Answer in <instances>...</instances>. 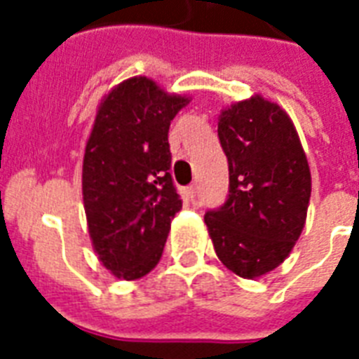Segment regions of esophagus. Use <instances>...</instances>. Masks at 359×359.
Returning a JSON list of instances; mask_svg holds the SVG:
<instances>
[{"instance_id": "1", "label": "esophagus", "mask_w": 359, "mask_h": 359, "mask_svg": "<svg viewBox=\"0 0 359 359\" xmlns=\"http://www.w3.org/2000/svg\"><path fill=\"white\" fill-rule=\"evenodd\" d=\"M184 197L190 203H196L197 201V186H190V188H186Z\"/></svg>"}]
</instances>
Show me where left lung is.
I'll use <instances>...</instances> for the list:
<instances>
[{
	"label": "left lung",
	"instance_id": "8db88e82",
	"mask_svg": "<svg viewBox=\"0 0 359 359\" xmlns=\"http://www.w3.org/2000/svg\"><path fill=\"white\" fill-rule=\"evenodd\" d=\"M229 163V196L205 214L216 255L245 279L272 272L306 225L311 173L290 117L255 97L231 104L218 121Z\"/></svg>",
	"mask_w": 359,
	"mask_h": 359
}]
</instances>
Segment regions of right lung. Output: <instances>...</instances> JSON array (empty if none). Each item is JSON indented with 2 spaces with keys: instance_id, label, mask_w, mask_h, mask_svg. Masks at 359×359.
<instances>
[{
  "instance_id": "obj_1",
  "label": "right lung",
  "mask_w": 359,
  "mask_h": 359,
  "mask_svg": "<svg viewBox=\"0 0 359 359\" xmlns=\"http://www.w3.org/2000/svg\"><path fill=\"white\" fill-rule=\"evenodd\" d=\"M190 102L145 76L104 97L83 154V207L98 259L115 278H143L156 266L182 208L171 179L168 132Z\"/></svg>"
}]
</instances>
